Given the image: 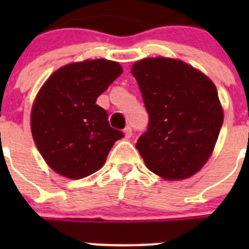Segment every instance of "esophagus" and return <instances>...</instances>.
I'll use <instances>...</instances> for the list:
<instances>
[{"mask_svg": "<svg viewBox=\"0 0 249 249\" xmlns=\"http://www.w3.org/2000/svg\"><path fill=\"white\" fill-rule=\"evenodd\" d=\"M123 133H124V137L131 138L132 137V128L129 126H127L126 128L123 129Z\"/></svg>", "mask_w": 249, "mask_h": 249, "instance_id": "obj_1", "label": "esophagus"}]
</instances>
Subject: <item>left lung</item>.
<instances>
[{"label":"left lung","instance_id":"left-lung-1","mask_svg":"<svg viewBox=\"0 0 249 249\" xmlns=\"http://www.w3.org/2000/svg\"><path fill=\"white\" fill-rule=\"evenodd\" d=\"M149 114L136 148L166 181L192 177L210 160L223 123L214 83L181 59L148 57L131 68Z\"/></svg>","mask_w":249,"mask_h":249}]
</instances>
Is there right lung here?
Segmentation results:
<instances>
[{
    "mask_svg": "<svg viewBox=\"0 0 249 249\" xmlns=\"http://www.w3.org/2000/svg\"><path fill=\"white\" fill-rule=\"evenodd\" d=\"M122 72L114 61L85 59L58 68L39 89L31 109V132L56 173L81 179L97 172L114 142L123 137L96 103Z\"/></svg>",
    "mask_w": 249,
    "mask_h": 249,
    "instance_id": "right-lung-1",
    "label": "right lung"
}]
</instances>
